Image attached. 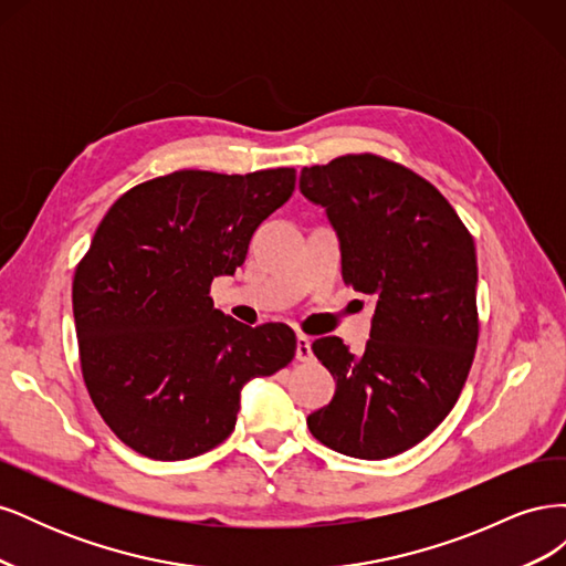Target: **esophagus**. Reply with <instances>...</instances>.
Wrapping results in <instances>:
<instances>
[{"label":"esophagus","instance_id":"34e87169","mask_svg":"<svg viewBox=\"0 0 566 566\" xmlns=\"http://www.w3.org/2000/svg\"><path fill=\"white\" fill-rule=\"evenodd\" d=\"M297 361H312V339L306 335H297Z\"/></svg>","mask_w":566,"mask_h":566}]
</instances>
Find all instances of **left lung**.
<instances>
[{
	"mask_svg": "<svg viewBox=\"0 0 566 566\" xmlns=\"http://www.w3.org/2000/svg\"><path fill=\"white\" fill-rule=\"evenodd\" d=\"M300 191L328 212L342 279L378 302L364 354L335 335L314 339L335 397L306 424L337 453L399 455L451 413L472 368L474 238L430 181L375 153L304 167Z\"/></svg>",
	"mask_w": 566,
	"mask_h": 566,
	"instance_id": "1",
	"label": "left lung"
}]
</instances>
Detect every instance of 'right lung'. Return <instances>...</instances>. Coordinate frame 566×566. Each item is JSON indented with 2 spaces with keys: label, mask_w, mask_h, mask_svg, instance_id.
I'll use <instances>...</instances> for the list:
<instances>
[{
  "label": "right lung",
  "mask_w": 566,
  "mask_h": 566,
  "mask_svg": "<svg viewBox=\"0 0 566 566\" xmlns=\"http://www.w3.org/2000/svg\"><path fill=\"white\" fill-rule=\"evenodd\" d=\"M295 179V167L177 169L136 184L101 219L73 279L80 368L98 416L132 451L186 460L219 447L243 385L295 358L290 325L250 328L210 297Z\"/></svg>",
  "instance_id": "obj_1"
}]
</instances>
